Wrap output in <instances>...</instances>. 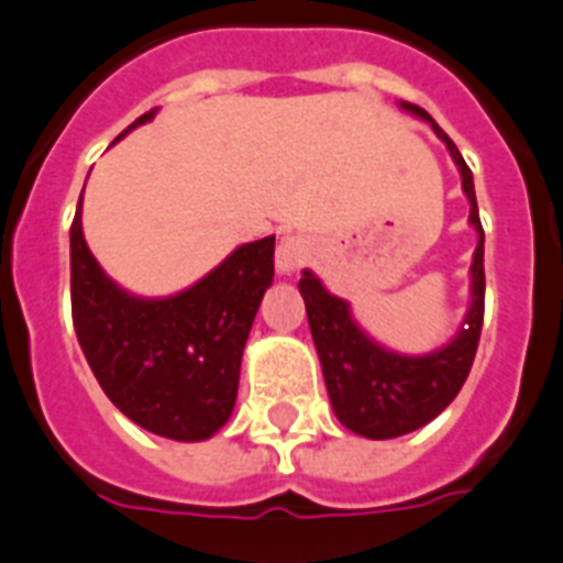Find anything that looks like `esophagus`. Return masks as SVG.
Here are the masks:
<instances>
[{
  "label": "esophagus",
  "instance_id": "34e87169",
  "mask_svg": "<svg viewBox=\"0 0 563 563\" xmlns=\"http://www.w3.org/2000/svg\"><path fill=\"white\" fill-rule=\"evenodd\" d=\"M306 257H309V243H306V238H300V234H286V238L277 243L275 263L280 275H288V272L300 268L302 263H306Z\"/></svg>",
  "mask_w": 563,
  "mask_h": 563
}]
</instances>
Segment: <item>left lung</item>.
Here are the masks:
<instances>
[{
	"instance_id": "left-lung-1",
	"label": "left lung",
	"mask_w": 563,
	"mask_h": 563,
	"mask_svg": "<svg viewBox=\"0 0 563 563\" xmlns=\"http://www.w3.org/2000/svg\"><path fill=\"white\" fill-rule=\"evenodd\" d=\"M402 107L417 112L419 119L430 121L462 173V189L471 200V223L478 232V246L471 266L473 302L464 317L462 331L451 345L424 356H402L376 345L354 322L349 302L329 295L311 272H302L300 295L306 300L311 336L320 354L334 413L345 428L368 439H394L410 433L428 424L430 419H437L456 399L464 379L471 374L478 336H482V320H485V229L478 221L471 166L464 164L456 144L422 107Z\"/></svg>"
}]
</instances>
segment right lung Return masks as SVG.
I'll list each match as a JSON object with an SVG mask.
<instances>
[{
  "mask_svg": "<svg viewBox=\"0 0 563 563\" xmlns=\"http://www.w3.org/2000/svg\"><path fill=\"white\" fill-rule=\"evenodd\" d=\"M155 110L126 126L146 124ZM115 139V141H119ZM275 277V238L238 246L192 288L164 300L126 295L70 227V302L78 345L110 402L150 433L200 442L232 417L243 345Z\"/></svg>",
  "mask_w": 563,
  "mask_h": 563,
  "instance_id": "add662e5",
  "label": "right lung"
}]
</instances>
